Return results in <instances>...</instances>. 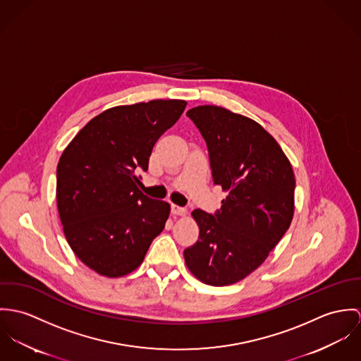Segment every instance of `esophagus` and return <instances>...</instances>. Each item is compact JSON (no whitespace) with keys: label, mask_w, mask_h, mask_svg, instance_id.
<instances>
[{"label":"esophagus","mask_w":361,"mask_h":361,"mask_svg":"<svg viewBox=\"0 0 361 361\" xmlns=\"http://www.w3.org/2000/svg\"><path fill=\"white\" fill-rule=\"evenodd\" d=\"M171 212L177 216H185L187 214V209L181 207V206H177V204H171Z\"/></svg>","instance_id":"1"}]
</instances>
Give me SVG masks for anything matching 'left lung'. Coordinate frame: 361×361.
Returning <instances> with one entry per match:
<instances>
[{
  "instance_id": "1",
  "label": "left lung",
  "mask_w": 361,
  "mask_h": 361,
  "mask_svg": "<svg viewBox=\"0 0 361 361\" xmlns=\"http://www.w3.org/2000/svg\"><path fill=\"white\" fill-rule=\"evenodd\" d=\"M187 116L206 141L213 183L227 197L214 214L192 212L200 240L184 259L198 280L224 286L255 271L289 228L295 176L259 123L214 105L192 108Z\"/></svg>"
}]
</instances>
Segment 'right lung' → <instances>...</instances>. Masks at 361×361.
Instances as JSON below:
<instances>
[{
    "label": "right lung",
    "instance_id": "obj_1",
    "mask_svg": "<svg viewBox=\"0 0 361 361\" xmlns=\"http://www.w3.org/2000/svg\"><path fill=\"white\" fill-rule=\"evenodd\" d=\"M187 102L154 99L121 105L88 121L56 167V203L75 255L95 273L134 271L164 228L170 204L144 195L137 170H148L155 142Z\"/></svg>",
    "mask_w": 361,
    "mask_h": 361
}]
</instances>
